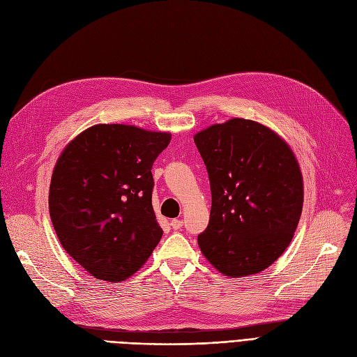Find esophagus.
Here are the masks:
<instances>
[{
    "label": "esophagus",
    "instance_id": "esophagus-1",
    "mask_svg": "<svg viewBox=\"0 0 357 357\" xmlns=\"http://www.w3.org/2000/svg\"><path fill=\"white\" fill-rule=\"evenodd\" d=\"M169 225H171V229H173V230H180L183 227V220L174 218V220H171Z\"/></svg>",
    "mask_w": 357,
    "mask_h": 357
}]
</instances>
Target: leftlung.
Instances as JSON below:
<instances>
[{"mask_svg": "<svg viewBox=\"0 0 357 357\" xmlns=\"http://www.w3.org/2000/svg\"><path fill=\"white\" fill-rule=\"evenodd\" d=\"M211 186L202 254L226 276L261 272L282 255L303 210L296 156L276 132L233 118L195 136Z\"/></svg>", "mask_w": 357, "mask_h": 357, "instance_id": "1", "label": "left lung"}]
</instances>
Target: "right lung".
Instances as JSON below:
<instances>
[{
    "label": "right lung",
    "instance_id": "obj_1",
    "mask_svg": "<svg viewBox=\"0 0 357 357\" xmlns=\"http://www.w3.org/2000/svg\"><path fill=\"white\" fill-rule=\"evenodd\" d=\"M169 140L168 132L99 124L61 152L48 195L52 223L61 247L97 279H127L161 241L152 165Z\"/></svg>",
    "mask_w": 357,
    "mask_h": 357
}]
</instances>
